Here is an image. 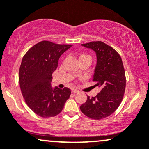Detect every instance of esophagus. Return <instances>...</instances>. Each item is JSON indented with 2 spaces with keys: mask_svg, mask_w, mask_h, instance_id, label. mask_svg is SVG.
<instances>
[{
  "mask_svg": "<svg viewBox=\"0 0 149 149\" xmlns=\"http://www.w3.org/2000/svg\"><path fill=\"white\" fill-rule=\"evenodd\" d=\"M72 92L74 93V94H76V93H79V91L77 89H72Z\"/></svg>",
  "mask_w": 149,
  "mask_h": 149,
  "instance_id": "obj_1",
  "label": "esophagus"
}]
</instances>
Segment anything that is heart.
<instances>
[{"label": "heart", "mask_w": 149, "mask_h": 149, "mask_svg": "<svg viewBox=\"0 0 149 149\" xmlns=\"http://www.w3.org/2000/svg\"><path fill=\"white\" fill-rule=\"evenodd\" d=\"M88 58L91 59V57H90L89 55H85V54H82V55H81L80 57H79V59H81V58Z\"/></svg>", "instance_id": "obj_1"}]
</instances>
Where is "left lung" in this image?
Instances as JSON below:
<instances>
[{"label":"left lung","instance_id":"left-lung-1","mask_svg":"<svg viewBox=\"0 0 149 149\" xmlns=\"http://www.w3.org/2000/svg\"><path fill=\"white\" fill-rule=\"evenodd\" d=\"M96 52L97 65L93 81L101 91L94 97H87L80 109L85 115L100 120L112 115L120 104L125 89L126 79L121 57L112 47L101 41L82 44Z\"/></svg>","mask_w":149,"mask_h":149}]
</instances>
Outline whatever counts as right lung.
I'll use <instances>...</instances> for the list:
<instances>
[{"label": "right lung", "instance_id": "right-lung-1", "mask_svg": "<svg viewBox=\"0 0 149 149\" xmlns=\"http://www.w3.org/2000/svg\"><path fill=\"white\" fill-rule=\"evenodd\" d=\"M71 45L49 41L37 43L26 52L19 68V84L29 107L42 118L55 117L63 110L71 91L51 86L58 60Z\"/></svg>", "mask_w": 149, "mask_h": 149}]
</instances>
